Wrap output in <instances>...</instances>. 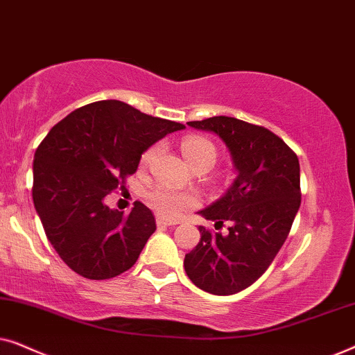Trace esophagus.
<instances>
[{"label": "esophagus", "instance_id": "34e87169", "mask_svg": "<svg viewBox=\"0 0 355 355\" xmlns=\"http://www.w3.org/2000/svg\"><path fill=\"white\" fill-rule=\"evenodd\" d=\"M157 225L158 226H174V225H179V221H173V220H168V218L158 216L157 218Z\"/></svg>", "mask_w": 355, "mask_h": 355}]
</instances>
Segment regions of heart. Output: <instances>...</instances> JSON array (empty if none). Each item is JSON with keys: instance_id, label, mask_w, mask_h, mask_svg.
<instances>
[{"instance_id": "1", "label": "heart", "mask_w": 355, "mask_h": 355, "mask_svg": "<svg viewBox=\"0 0 355 355\" xmlns=\"http://www.w3.org/2000/svg\"><path fill=\"white\" fill-rule=\"evenodd\" d=\"M159 150H162V147H159L158 144L152 145V147L145 150V153L142 155V163H152L153 159L157 158ZM181 150L184 158L187 159V163L191 164L192 168L200 166V164L211 168L213 164L216 163V147L213 145V142H210V140L200 137V135H187V137H184L181 142ZM147 198L150 205H152L155 210L162 213L163 216L169 218H176L181 215L184 210L197 205V197L193 196V193L176 191V189L162 186V184L150 189Z\"/></svg>"}]
</instances>
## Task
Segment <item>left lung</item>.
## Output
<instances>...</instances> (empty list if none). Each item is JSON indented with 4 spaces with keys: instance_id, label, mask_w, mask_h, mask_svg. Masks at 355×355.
<instances>
[{
    "instance_id": "left-lung-1",
    "label": "left lung",
    "mask_w": 355,
    "mask_h": 355,
    "mask_svg": "<svg viewBox=\"0 0 355 355\" xmlns=\"http://www.w3.org/2000/svg\"><path fill=\"white\" fill-rule=\"evenodd\" d=\"M220 137L237 176L225 196L198 211L227 234L198 226L200 242L184 259L197 288L231 295L254 284L275 260L300 207L297 155L271 130L245 121L213 116L187 123Z\"/></svg>"
}]
</instances>
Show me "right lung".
Here are the masks:
<instances>
[{"instance_id":"right-lung-1","label":"right lung","mask_w":355,"mask_h":355,"mask_svg":"<svg viewBox=\"0 0 355 355\" xmlns=\"http://www.w3.org/2000/svg\"><path fill=\"white\" fill-rule=\"evenodd\" d=\"M186 125L153 118L118 100L72 111L33 157V205L61 260L89 279H110L137 261L157 230L153 213L111 210L105 197L137 171L142 153Z\"/></svg>"}]
</instances>
